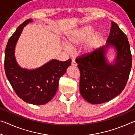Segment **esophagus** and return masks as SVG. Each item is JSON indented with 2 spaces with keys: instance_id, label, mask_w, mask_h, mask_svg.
<instances>
[{
  "instance_id": "1",
  "label": "esophagus",
  "mask_w": 135,
  "mask_h": 135,
  "mask_svg": "<svg viewBox=\"0 0 135 135\" xmlns=\"http://www.w3.org/2000/svg\"><path fill=\"white\" fill-rule=\"evenodd\" d=\"M71 65L73 66V67H77V63L75 62V61L74 60V59H73L72 61H71Z\"/></svg>"
}]
</instances>
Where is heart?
<instances>
[{"mask_svg": "<svg viewBox=\"0 0 135 135\" xmlns=\"http://www.w3.org/2000/svg\"><path fill=\"white\" fill-rule=\"evenodd\" d=\"M94 31V28L91 26H84L75 29L68 34L67 41L70 46L77 47L83 44L81 51L86 55H90L99 49L103 40L104 36L102 32ZM69 45H63L64 49L68 52H71Z\"/></svg>", "mask_w": 135, "mask_h": 135, "instance_id": "b5f03b06", "label": "heart"}]
</instances>
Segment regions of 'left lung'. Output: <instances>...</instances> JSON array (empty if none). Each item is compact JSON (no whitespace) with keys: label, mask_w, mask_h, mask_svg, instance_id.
I'll use <instances>...</instances> for the list:
<instances>
[{"label":"left lung","mask_w":135,"mask_h":135,"mask_svg":"<svg viewBox=\"0 0 135 135\" xmlns=\"http://www.w3.org/2000/svg\"><path fill=\"white\" fill-rule=\"evenodd\" d=\"M112 49L115 56L109 63L107 54ZM76 61L80 71V92L84 99L92 104L109 101L124 89L131 72L132 59L127 36L112 21L106 45Z\"/></svg>","instance_id":"1"}]
</instances>
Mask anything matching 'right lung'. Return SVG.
<instances>
[{
  "instance_id": "1",
  "label": "right lung",
  "mask_w": 135,
  "mask_h": 135,
  "mask_svg": "<svg viewBox=\"0 0 135 135\" xmlns=\"http://www.w3.org/2000/svg\"><path fill=\"white\" fill-rule=\"evenodd\" d=\"M31 22V19L25 21L9 39L4 52V71L18 97L27 103L41 105L49 102L55 95L59 79L67 71L71 60L63 62L51 59L41 67L31 70L20 67L15 56L16 45L24 27Z\"/></svg>"
}]
</instances>
